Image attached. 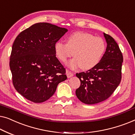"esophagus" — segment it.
<instances>
[{"label":"esophagus","instance_id":"obj_1","mask_svg":"<svg viewBox=\"0 0 135 135\" xmlns=\"http://www.w3.org/2000/svg\"><path fill=\"white\" fill-rule=\"evenodd\" d=\"M73 75H74V74L72 73V72L69 71L68 70H67V76L68 78H69L73 76Z\"/></svg>","mask_w":135,"mask_h":135}]
</instances>
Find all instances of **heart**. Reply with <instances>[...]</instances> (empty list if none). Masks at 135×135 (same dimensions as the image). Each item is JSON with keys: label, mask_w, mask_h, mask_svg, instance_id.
Here are the masks:
<instances>
[{"label": "heart", "mask_w": 135, "mask_h": 135, "mask_svg": "<svg viewBox=\"0 0 135 135\" xmlns=\"http://www.w3.org/2000/svg\"><path fill=\"white\" fill-rule=\"evenodd\" d=\"M106 49L105 41L102 38L83 32H75L68 36L67 43L61 41L54 45L57 57L63 63L75 56L68 63L71 69L81 67L84 70L94 68L100 63Z\"/></svg>", "instance_id": "heart-1"}]
</instances>
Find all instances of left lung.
Returning a JSON list of instances; mask_svg holds the SVG:
<instances>
[{
    "label": "left lung",
    "mask_w": 135,
    "mask_h": 135,
    "mask_svg": "<svg viewBox=\"0 0 135 135\" xmlns=\"http://www.w3.org/2000/svg\"><path fill=\"white\" fill-rule=\"evenodd\" d=\"M107 47L100 63L92 69L76 73L81 85L76 95L83 103L93 105L108 99L120 84L123 56L114 39L104 33Z\"/></svg>",
    "instance_id": "obj_1"
}]
</instances>
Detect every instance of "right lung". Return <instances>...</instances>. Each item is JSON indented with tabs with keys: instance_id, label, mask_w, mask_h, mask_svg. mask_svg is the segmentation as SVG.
I'll return each instance as SVG.
<instances>
[{
	"instance_id": "obj_1",
	"label": "right lung",
	"mask_w": 135,
	"mask_h": 135,
	"mask_svg": "<svg viewBox=\"0 0 135 135\" xmlns=\"http://www.w3.org/2000/svg\"><path fill=\"white\" fill-rule=\"evenodd\" d=\"M67 32L48 22H38L22 31L15 39L10 58L13 84L34 103H42L67 79L66 70L54 51V45Z\"/></svg>"
}]
</instances>
